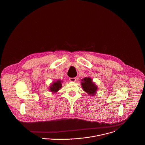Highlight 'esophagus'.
Instances as JSON below:
<instances>
[{"mask_svg":"<svg viewBox=\"0 0 145 145\" xmlns=\"http://www.w3.org/2000/svg\"><path fill=\"white\" fill-rule=\"evenodd\" d=\"M69 81L71 82H76L77 81V78L74 77V78H69Z\"/></svg>","mask_w":145,"mask_h":145,"instance_id":"1","label":"esophagus"}]
</instances>
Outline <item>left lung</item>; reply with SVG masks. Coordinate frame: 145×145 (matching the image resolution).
Here are the masks:
<instances>
[{
  "label": "left lung",
  "mask_w": 145,
  "mask_h": 145,
  "mask_svg": "<svg viewBox=\"0 0 145 145\" xmlns=\"http://www.w3.org/2000/svg\"><path fill=\"white\" fill-rule=\"evenodd\" d=\"M81 85L82 86L83 89L86 92L88 95L91 96H94L96 93L97 89V86L89 77H85L81 80Z\"/></svg>",
  "instance_id": "obj_1"
}]
</instances>
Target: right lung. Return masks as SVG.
I'll use <instances>...</instances> for the list:
<instances>
[{
    "instance_id": "1",
    "label": "right lung",
    "mask_w": 145,
    "mask_h": 145,
    "mask_svg": "<svg viewBox=\"0 0 145 145\" xmlns=\"http://www.w3.org/2000/svg\"><path fill=\"white\" fill-rule=\"evenodd\" d=\"M61 82L62 81L60 80H57L53 83L52 85L50 86V91L53 93H56L61 88Z\"/></svg>"
}]
</instances>
